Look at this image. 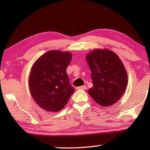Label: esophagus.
Wrapping results in <instances>:
<instances>
[{
	"label": "esophagus",
	"mask_w": 150,
	"mask_h": 150,
	"mask_svg": "<svg viewBox=\"0 0 150 150\" xmlns=\"http://www.w3.org/2000/svg\"><path fill=\"white\" fill-rule=\"evenodd\" d=\"M77 89H82V90H86V89H87V87H86L85 85L81 86V87H77Z\"/></svg>",
	"instance_id": "obj_1"
}]
</instances>
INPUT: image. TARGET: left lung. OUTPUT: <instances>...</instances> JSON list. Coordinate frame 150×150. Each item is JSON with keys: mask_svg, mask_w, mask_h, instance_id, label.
<instances>
[{"mask_svg": "<svg viewBox=\"0 0 150 150\" xmlns=\"http://www.w3.org/2000/svg\"><path fill=\"white\" fill-rule=\"evenodd\" d=\"M86 59L93 85L88 89V94L101 106L114 105L123 95L128 83V76L122 61L112 51L100 49L90 52Z\"/></svg>", "mask_w": 150, "mask_h": 150, "instance_id": "obj_1", "label": "left lung"}]
</instances>
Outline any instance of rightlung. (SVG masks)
<instances>
[{"mask_svg": "<svg viewBox=\"0 0 150 150\" xmlns=\"http://www.w3.org/2000/svg\"><path fill=\"white\" fill-rule=\"evenodd\" d=\"M71 59L69 52L51 50L33 65L29 77L30 93L44 110H61L75 91L66 73Z\"/></svg>", "mask_w": 150, "mask_h": 150, "instance_id": "obj_1", "label": "right lung"}]
</instances>
